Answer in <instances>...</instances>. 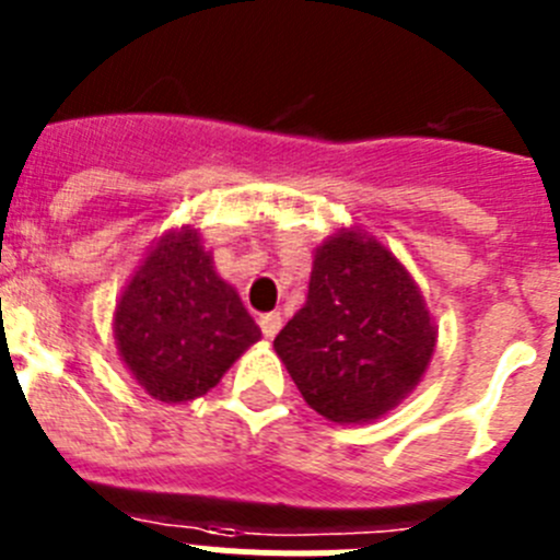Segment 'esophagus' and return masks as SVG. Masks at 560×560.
<instances>
[{"mask_svg":"<svg viewBox=\"0 0 560 560\" xmlns=\"http://www.w3.org/2000/svg\"><path fill=\"white\" fill-rule=\"evenodd\" d=\"M280 327H283V316L277 314V311L260 316V330H264L266 338H275L280 332Z\"/></svg>","mask_w":560,"mask_h":560,"instance_id":"esophagus-1","label":"esophagus"}]
</instances>
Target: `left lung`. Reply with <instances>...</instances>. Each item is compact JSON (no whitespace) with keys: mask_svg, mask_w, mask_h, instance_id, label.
<instances>
[{"mask_svg":"<svg viewBox=\"0 0 560 560\" xmlns=\"http://www.w3.org/2000/svg\"><path fill=\"white\" fill-rule=\"evenodd\" d=\"M435 322L397 255L361 228L316 246L305 305L275 338L305 402L336 424L397 408L428 372Z\"/></svg>","mask_w":560,"mask_h":560,"instance_id":"left-lung-1","label":"left lung"}]
</instances>
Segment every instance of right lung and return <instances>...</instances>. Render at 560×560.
Returning a JSON list of instances; mask_svg holds the SVG:
<instances>
[{
  "instance_id": "obj_1",
  "label": "right lung",
  "mask_w": 560,
  "mask_h": 560,
  "mask_svg": "<svg viewBox=\"0 0 560 560\" xmlns=\"http://www.w3.org/2000/svg\"><path fill=\"white\" fill-rule=\"evenodd\" d=\"M113 338L132 381L158 402L217 386L260 341L238 291L222 280L191 224L166 230L132 271L113 311Z\"/></svg>"
}]
</instances>
